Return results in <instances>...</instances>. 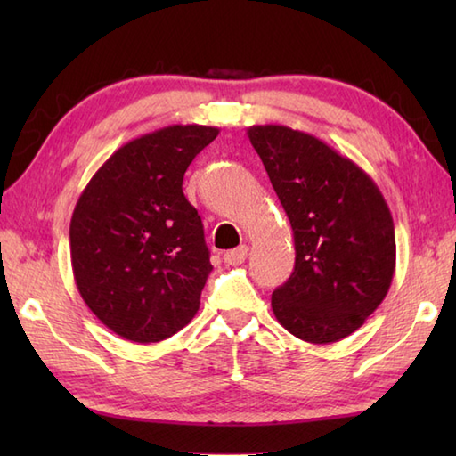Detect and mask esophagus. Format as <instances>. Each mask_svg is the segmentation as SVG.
<instances>
[{
  "instance_id": "34e87169",
  "label": "esophagus",
  "mask_w": 456,
  "mask_h": 456,
  "mask_svg": "<svg viewBox=\"0 0 456 456\" xmlns=\"http://www.w3.org/2000/svg\"><path fill=\"white\" fill-rule=\"evenodd\" d=\"M247 253H248V248L245 245H240V247H237L233 250H227V253L223 255V258H225L227 265L237 266V265H243L245 263Z\"/></svg>"
}]
</instances>
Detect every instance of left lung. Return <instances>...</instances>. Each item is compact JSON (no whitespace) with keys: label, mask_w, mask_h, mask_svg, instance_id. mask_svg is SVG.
<instances>
[{"label":"left lung","mask_w":456,"mask_h":456,"mask_svg":"<svg viewBox=\"0 0 456 456\" xmlns=\"http://www.w3.org/2000/svg\"><path fill=\"white\" fill-rule=\"evenodd\" d=\"M247 134L294 233L296 266L273 312L294 337L337 343L376 312L392 284L395 235L374 180L323 141L284 125Z\"/></svg>","instance_id":"left-lung-1"}]
</instances>
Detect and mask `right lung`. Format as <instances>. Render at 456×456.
<instances>
[{"mask_svg":"<svg viewBox=\"0 0 456 456\" xmlns=\"http://www.w3.org/2000/svg\"><path fill=\"white\" fill-rule=\"evenodd\" d=\"M217 134V127L193 123L133 139L102 164L76 201V286L92 314L127 341H164L198 314L213 266L182 182Z\"/></svg>","mask_w":456,"mask_h":456,"instance_id":"add662e5","label":"right lung"}]
</instances>
